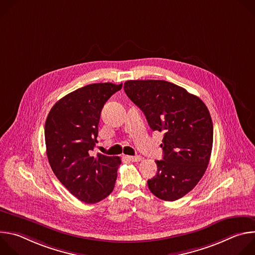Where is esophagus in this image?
I'll list each match as a JSON object with an SVG mask.
<instances>
[{
  "label": "esophagus",
  "mask_w": 255,
  "mask_h": 255,
  "mask_svg": "<svg viewBox=\"0 0 255 255\" xmlns=\"http://www.w3.org/2000/svg\"><path fill=\"white\" fill-rule=\"evenodd\" d=\"M127 159L133 161V162H137V161H140L141 160V157L139 155H136V156H126Z\"/></svg>",
  "instance_id": "1"
}]
</instances>
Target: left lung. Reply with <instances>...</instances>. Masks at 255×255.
<instances>
[{
	"label": "left lung",
	"mask_w": 255,
	"mask_h": 255,
	"mask_svg": "<svg viewBox=\"0 0 255 255\" xmlns=\"http://www.w3.org/2000/svg\"><path fill=\"white\" fill-rule=\"evenodd\" d=\"M124 91L153 131L163 133L162 160L147 180L150 192L172 202L191 192L204 175L212 152L213 122L204 102L186 89L160 80L127 81Z\"/></svg>",
	"instance_id": "left-lung-1"
}]
</instances>
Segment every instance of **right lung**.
<instances>
[{"instance_id": "right-lung-1", "label": "right lung", "mask_w": 255, "mask_h": 255, "mask_svg": "<svg viewBox=\"0 0 255 255\" xmlns=\"http://www.w3.org/2000/svg\"><path fill=\"white\" fill-rule=\"evenodd\" d=\"M122 84H92L66 95L51 108L44 128L46 154L56 177L80 201L95 204L112 193L118 156L92 155L105 103Z\"/></svg>"}]
</instances>
